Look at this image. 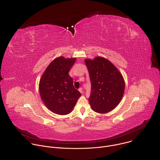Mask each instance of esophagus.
I'll use <instances>...</instances> for the list:
<instances>
[{
    "label": "esophagus",
    "mask_w": 160,
    "mask_h": 160,
    "mask_svg": "<svg viewBox=\"0 0 160 160\" xmlns=\"http://www.w3.org/2000/svg\"><path fill=\"white\" fill-rule=\"evenodd\" d=\"M78 90H79V92H80L81 93H83V88H80Z\"/></svg>",
    "instance_id": "obj_1"
}]
</instances>
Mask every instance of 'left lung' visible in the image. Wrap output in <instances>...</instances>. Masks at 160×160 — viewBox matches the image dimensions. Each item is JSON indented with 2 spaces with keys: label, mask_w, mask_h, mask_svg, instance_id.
I'll use <instances>...</instances> for the list:
<instances>
[{
  "label": "left lung",
  "mask_w": 160,
  "mask_h": 160,
  "mask_svg": "<svg viewBox=\"0 0 160 160\" xmlns=\"http://www.w3.org/2000/svg\"><path fill=\"white\" fill-rule=\"evenodd\" d=\"M91 82L88 99L92 109L105 114L114 109L123 97L125 82L118 69L108 59L97 57L85 59Z\"/></svg>",
  "instance_id": "obj_1"
}]
</instances>
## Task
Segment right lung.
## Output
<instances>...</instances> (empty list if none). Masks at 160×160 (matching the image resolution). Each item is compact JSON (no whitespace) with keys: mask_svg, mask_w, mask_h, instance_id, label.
Returning a JSON list of instances; mask_svg holds the SVG:
<instances>
[{"mask_svg":"<svg viewBox=\"0 0 160 160\" xmlns=\"http://www.w3.org/2000/svg\"><path fill=\"white\" fill-rule=\"evenodd\" d=\"M76 58L60 57L48 66L39 83L41 98L46 108L58 115L70 114L81 96L75 88L68 72Z\"/></svg>","mask_w":160,"mask_h":160,"instance_id":"add662e5","label":"right lung"}]
</instances>
